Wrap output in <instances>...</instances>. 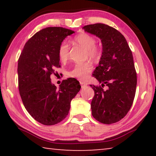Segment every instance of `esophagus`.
<instances>
[{"instance_id":"34e87169","label":"esophagus","mask_w":156,"mask_h":156,"mask_svg":"<svg viewBox=\"0 0 156 156\" xmlns=\"http://www.w3.org/2000/svg\"><path fill=\"white\" fill-rule=\"evenodd\" d=\"M80 85H81L82 87H85V86L87 85V83H84V82L80 81Z\"/></svg>"}]
</instances>
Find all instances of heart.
<instances>
[{"label":"heart","instance_id":"b5f03b06","mask_svg":"<svg viewBox=\"0 0 156 156\" xmlns=\"http://www.w3.org/2000/svg\"><path fill=\"white\" fill-rule=\"evenodd\" d=\"M76 43L86 49L87 55L91 58H97L100 55V50L96 47V41L93 36L87 34H80L74 38ZM69 47L67 42L63 41L60 44L58 51V56L60 60L62 62H65L68 59ZM92 65L90 62H84L83 64H76L68 73L70 77L76 78L80 80H84L89 73L92 70Z\"/></svg>","mask_w":156,"mask_h":156}]
</instances>
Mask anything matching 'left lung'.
Instances as JSON below:
<instances>
[{
	"label": "left lung",
	"mask_w": 156,
	"mask_h": 156,
	"mask_svg": "<svg viewBox=\"0 0 156 156\" xmlns=\"http://www.w3.org/2000/svg\"><path fill=\"white\" fill-rule=\"evenodd\" d=\"M84 31L101 40L102 56L93 76L101 85L94 91L92 115L100 122L113 124L123 118L135 97L137 76L132 52L124 36L110 26L96 23L83 27ZM108 86L105 90L104 86Z\"/></svg>",
	"instance_id": "left-lung-1"
}]
</instances>
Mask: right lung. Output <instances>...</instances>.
<instances>
[{"mask_svg": "<svg viewBox=\"0 0 156 156\" xmlns=\"http://www.w3.org/2000/svg\"><path fill=\"white\" fill-rule=\"evenodd\" d=\"M75 31L63 27H46L25 43L18 63V88L23 105L36 121L54 125L67 115L72 100L81 87L75 78L65 80L58 89L51 75L60 67L58 48Z\"/></svg>", "mask_w": 156, "mask_h": 156, "instance_id": "add662e5", "label": "right lung"}]
</instances>
